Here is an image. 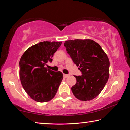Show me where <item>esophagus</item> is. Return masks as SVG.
Instances as JSON below:
<instances>
[{
  "label": "esophagus",
  "instance_id": "34e87169",
  "mask_svg": "<svg viewBox=\"0 0 130 130\" xmlns=\"http://www.w3.org/2000/svg\"><path fill=\"white\" fill-rule=\"evenodd\" d=\"M69 76V74H63V77H64L65 78H67Z\"/></svg>",
  "mask_w": 130,
  "mask_h": 130
}]
</instances>
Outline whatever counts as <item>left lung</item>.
I'll return each instance as SVG.
<instances>
[{
  "label": "left lung",
  "mask_w": 130,
  "mask_h": 130,
  "mask_svg": "<svg viewBox=\"0 0 130 130\" xmlns=\"http://www.w3.org/2000/svg\"><path fill=\"white\" fill-rule=\"evenodd\" d=\"M64 46L82 75L74 76L77 82L72 91L77 99L89 101L104 88L109 76V61L100 46L92 39L66 41Z\"/></svg>",
  "instance_id": "obj_1"
}]
</instances>
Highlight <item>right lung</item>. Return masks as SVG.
I'll return each mask as SVG.
<instances>
[{
	"mask_svg": "<svg viewBox=\"0 0 130 130\" xmlns=\"http://www.w3.org/2000/svg\"><path fill=\"white\" fill-rule=\"evenodd\" d=\"M62 42H41L30 47L19 61V77L26 93L36 102L51 100L56 95L63 79L60 71L48 69L53 54Z\"/></svg>",
	"mask_w": 130,
	"mask_h": 130,
	"instance_id": "1",
	"label": "right lung"
}]
</instances>
